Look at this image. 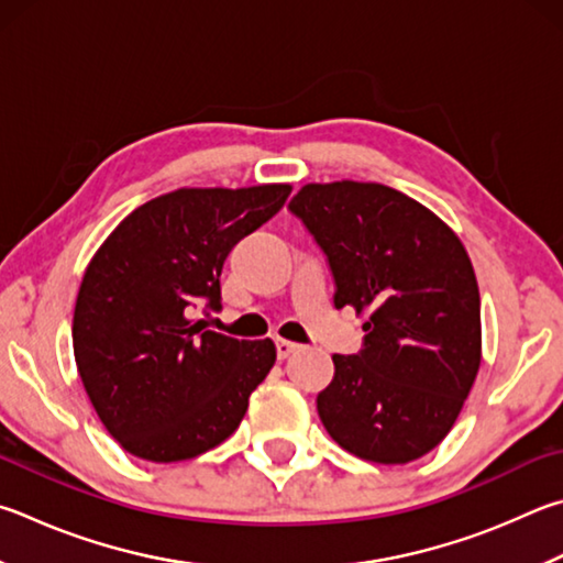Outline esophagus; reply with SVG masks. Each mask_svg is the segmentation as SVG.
<instances>
[{
  "label": "esophagus",
  "mask_w": 563,
  "mask_h": 563,
  "mask_svg": "<svg viewBox=\"0 0 563 563\" xmlns=\"http://www.w3.org/2000/svg\"><path fill=\"white\" fill-rule=\"evenodd\" d=\"M298 350H300V344H295L290 340H275V352H278V360H288V356Z\"/></svg>",
  "instance_id": "obj_1"
}]
</instances>
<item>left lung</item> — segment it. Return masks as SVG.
<instances>
[{"label": "left lung", "mask_w": 563, "mask_h": 563, "mask_svg": "<svg viewBox=\"0 0 563 563\" xmlns=\"http://www.w3.org/2000/svg\"><path fill=\"white\" fill-rule=\"evenodd\" d=\"M288 211L324 255L334 308L372 312L362 350L332 356L320 421L356 457L411 463L451 431L479 369L473 263L435 213L384 184H308Z\"/></svg>", "instance_id": "8db88e82"}]
</instances>
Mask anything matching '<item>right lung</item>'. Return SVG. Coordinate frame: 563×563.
Returning a JSON list of instances; mask_svg holds the SVG:
<instances>
[{
    "instance_id": "obj_1",
    "label": "right lung",
    "mask_w": 563,
    "mask_h": 563,
    "mask_svg": "<svg viewBox=\"0 0 563 563\" xmlns=\"http://www.w3.org/2000/svg\"><path fill=\"white\" fill-rule=\"evenodd\" d=\"M288 194V184L172 191L122 219L93 255L76 300L74 354L98 418L130 455L197 457L246 416L275 344L239 342L194 314L221 310L223 261Z\"/></svg>"
}]
</instances>
